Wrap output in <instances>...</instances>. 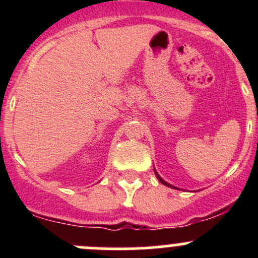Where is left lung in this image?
<instances>
[{"mask_svg": "<svg viewBox=\"0 0 258 258\" xmlns=\"http://www.w3.org/2000/svg\"><path fill=\"white\" fill-rule=\"evenodd\" d=\"M155 173H156V176H157L158 181H160V182H161V183H163V184H165V186H168V187H173V186H172V184H170V183H167V182H166V181H163V179H162V178H161V177H160V176H158V173H157V172H156V171H155Z\"/></svg>", "mask_w": 258, "mask_h": 258, "instance_id": "obj_1", "label": "left lung"}]
</instances>
